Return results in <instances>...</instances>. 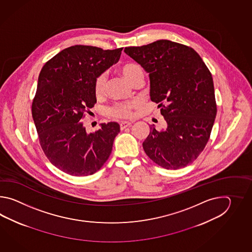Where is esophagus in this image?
I'll return each instance as SVG.
<instances>
[{"mask_svg": "<svg viewBox=\"0 0 252 252\" xmlns=\"http://www.w3.org/2000/svg\"><path fill=\"white\" fill-rule=\"evenodd\" d=\"M130 123L129 122H123L120 124V128L121 129H124L125 128H127L128 126H130Z\"/></svg>", "mask_w": 252, "mask_h": 252, "instance_id": "esophagus-1", "label": "esophagus"}]
</instances>
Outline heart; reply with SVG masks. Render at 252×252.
<instances>
[{
	"mask_svg": "<svg viewBox=\"0 0 252 252\" xmlns=\"http://www.w3.org/2000/svg\"><path fill=\"white\" fill-rule=\"evenodd\" d=\"M121 73L124 77L130 83L136 75L142 73V70L138 64L134 63H126L120 67ZM106 86V76L104 74H99L94 79L93 88L94 94L96 97H101L105 91ZM137 107V102H117L113 106L109 108V114L113 118L126 119L129 118L133 115V109Z\"/></svg>",
	"mask_w": 252,
	"mask_h": 252,
	"instance_id": "b5f03b06",
	"label": "heart"
}]
</instances>
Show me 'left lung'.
I'll return each mask as SVG.
<instances>
[{
  "mask_svg": "<svg viewBox=\"0 0 252 252\" xmlns=\"http://www.w3.org/2000/svg\"><path fill=\"white\" fill-rule=\"evenodd\" d=\"M124 52L150 74V99L166 122L165 129L150 126L146 154L166 169L191 164L207 144L217 113L210 70L193 48L166 39Z\"/></svg>",
  "mask_w": 252,
  "mask_h": 252,
  "instance_id": "obj_1",
  "label": "left lung"
}]
</instances>
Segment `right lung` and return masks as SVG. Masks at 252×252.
Masks as SVG:
<instances>
[{"label": "right lung", "instance_id": "add662e5", "mask_svg": "<svg viewBox=\"0 0 252 252\" xmlns=\"http://www.w3.org/2000/svg\"><path fill=\"white\" fill-rule=\"evenodd\" d=\"M122 50L75 45L49 59L39 73L32 106L39 143L48 160L68 175H93L112 153L120 125L102 124L88 134L82 121L96 103L94 77L118 62Z\"/></svg>", "mask_w": 252, "mask_h": 252}]
</instances>
